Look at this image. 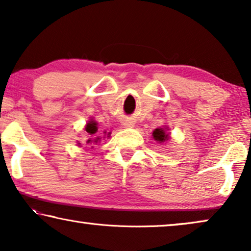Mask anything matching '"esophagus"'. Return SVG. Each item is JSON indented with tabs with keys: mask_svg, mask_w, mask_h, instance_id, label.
<instances>
[{
	"mask_svg": "<svg viewBox=\"0 0 251 251\" xmlns=\"http://www.w3.org/2000/svg\"><path fill=\"white\" fill-rule=\"evenodd\" d=\"M123 126H125V128H131V126H133V123L130 121V120H126V121L123 122Z\"/></svg>",
	"mask_w": 251,
	"mask_h": 251,
	"instance_id": "obj_1",
	"label": "esophagus"
}]
</instances>
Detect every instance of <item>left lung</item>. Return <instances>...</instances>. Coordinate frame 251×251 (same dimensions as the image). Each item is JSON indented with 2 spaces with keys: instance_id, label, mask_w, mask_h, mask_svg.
Masks as SVG:
<instances>
[{
  "instance_id": "1",
  "label": "left lung",
  "mask_w": 251,
  "mask_h": 251,
  "mask_svg": "<svg viewBox=\"0 0 251 251\" xmlns=\"http://www.w3.org/2000/svg\"><path fill=\"white\" fill-rule=\"evenodd\" d=\"M152 138H154L155 140H157L158 143H164V141L169 140V133L165 132L164 129H155L154 131H152Z\"/></svg>"
}]
</instances>
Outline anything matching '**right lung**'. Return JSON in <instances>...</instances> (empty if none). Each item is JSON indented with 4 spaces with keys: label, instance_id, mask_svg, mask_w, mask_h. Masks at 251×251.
<instances>
[{
    "label": "right lung",
    "instance_id": "right-lung-1",
    "mask_svg": "<svg viewBox=\"0 0 251 251\" xmlns=\"http://www.w3.org/2000/svg\"><path fill=\"white\" fill-rule=\"evenodd\" d=\"M97 122H95L94 121V120H90V121L87 123V126H86V128H85V130H86V132H88V134H90V136H94V134H95L96 132H97ZM100 137H97V138H95V139H92V138H89L88 140L86 141L87 144H92V143H97V141H100Z\"/></svg>",
    "mask_w": 251,
    "mask_h": 251
}]
</instances>
